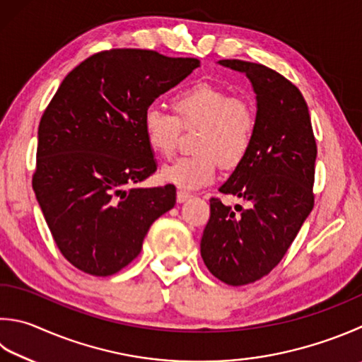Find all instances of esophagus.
Wrapping results in <instances>:
<instances>
[{
	"label": "esophagus",
	"mask_w": 362,
	"mask_h": 362,
	"mask_svg": "<svg viewBox=\"0 0 362 362\" xmlns=\"http://www.w3.org/2000/svg\"><path fill=\"white\" fill-rule=\"evenodd\" d=\"M189 199H190V192H187V190H178V192H176V200L180 203H184Z\"/></svg>",
	"instance_id": "34e87169"
}]
</instances>
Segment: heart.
<instances>
[{
	"instance_id": "1",
	"label": "heart",
	"mask_w": 362,
	"mask_h": 362,
	"mask_svg": "<svg viewBox=\"0 0 362 362\" xmlns=\"http://www.w3.org/2000/svg\"><path fill=\"white\" fill-rule=\"evenodd\" d=\"M173 113L148 107L141 117V129L148 146L162 159H170L178 148L181 131L200 126L195 135L197 153L184 156L162 168V180L181 189H195L214 180L219 160L235 167L249 153L254 141L257 117L247 100L225 88L197 81L176 93Z\"/></svg>"
}]
</instances>
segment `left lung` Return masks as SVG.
<instances>
[{
    "label": "left lung",
    "instance_id": "1",
    "mask_svg": "<svg viewBox=\"0 0 362 362\" xmlns=\"http://www.w3.org/2000/svg\"><path fill=\"white\" fill-rule=\"evenodd\" d=\"M222 66L247 75L257 94V129L245 158L219 192L249 203L235 213L209 200L200 252L211 274L233 287L281 263L313 208L317 143L301 91L276 71L241 59Z\"/></svg>",
    "mask_w": 362,
    "mask_h": 362
}]
</instances>
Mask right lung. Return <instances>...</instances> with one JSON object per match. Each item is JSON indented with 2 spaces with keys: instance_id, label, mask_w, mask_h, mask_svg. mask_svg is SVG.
Here are the masks:
<instances>
[{
  "instance_id": "right-lung-1",
  "label": "right lung",
  "mask_w": 362,
  "mask_h": 362,
  "mask_svg": "<svg viewBox=\"0 0 362 362\" xmlns=\"http://www.w3.org/2000/svg\"><path fill=\"white\" fill-rule=\"evenodd\" d=\"M200 66L154 50L112 49L61 81L39 122L33 190L54 244L86 274L107 277L137 258L176 189H139L156 172L141 117Z\"/></svg>"
}]
</instances>
